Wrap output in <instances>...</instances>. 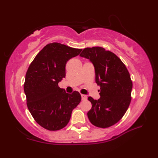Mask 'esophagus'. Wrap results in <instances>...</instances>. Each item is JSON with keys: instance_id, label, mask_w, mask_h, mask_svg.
<instances>
[{"instance_id": "1", "label": "esophagus", "mask_w": 158, "mask_h": 158, "mask_svg": "<svg viewBox=\"0 0 158 158\" xmlns=\"http://www.w3.org/2000/svg\"><path fill=\"white\" fill-rule=\"evenodd\" d=\"M81 98H82V100H86L87 98H88V96H87L86 95H84V94H81Z\"/></svg>"}]
</instances>
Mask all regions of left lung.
<instances>
[{"instance_id": "1", "label": "left lung", "mask_w": 158, "mask_h": 158, "mask_svg": "<svg viewBox=\"0 0 158 158\" xmlns=\"http://www.w3.org/2000/svg\"><path fill=\"white\" fill-rule=\"evenodd\" d=\"M80 56L93 63L96 83L100 86L98 100L88 97L92 103L89 120L96 127H109L118 122L129 107L132 89L130 73L118 56L101 47L86 48Z\"/></svg>"}]
</instances>
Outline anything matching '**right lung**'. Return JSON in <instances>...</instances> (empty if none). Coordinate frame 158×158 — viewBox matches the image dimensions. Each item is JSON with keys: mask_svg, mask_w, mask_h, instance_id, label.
Masks as SVG:
<instances>
[{"mask_svg": "<svg viewBox=\"0 0 158 158\" xmlns=\"http://www.w3.org/2000/svg\"><path fill=\"white\" fill-rule=\"evenodd\" d=\"M81 49L59 43L46 45L30 64L23 89L26 104L36 122L45 129H62L71 117L73 110L81 102L80 94L66 93L58 83L66 75L67 61L78 56Z\"/></svg>", "mask_w": 158, "mask_h": 158, "instance_id": "right-lung-1", "label": "right lung"}]
</instances>
